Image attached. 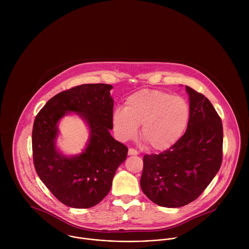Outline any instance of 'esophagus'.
Instances as JSON below:
<instances>
[{"label": "esophagus", "instance_id": "esophagus-1", "mask_svg": "<svg viewBox=\"0 0 249 249\" xmlns=\"http://www.w3.org/2000/svg\"><path fill=\"white\" fill-rule=\"evenodd\" d=\"M128 155L129 156H137V155H139V153L136 150H134V149H129Z\"/></svg>", "mask_w": 249, "mask_h": 249}]
</instances>
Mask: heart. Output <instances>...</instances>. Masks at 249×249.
Returning <instances> with one entry per match:
<instances>
[{"label": "heart", "instance_id": "b5f03b06", "mask_svg": "<svg viewBox=\"0 0 249 249\" xmlns=\"http://www.w3.org/2000/svg\"><path fill=\"white\" fill-rule=\"evenodd\" d=\"M190 116L188 102L168 92L142 89L129 95L124 108L112 113V124L122 141L133 139L140 125L141 137L156 151H165L182 137Z\"/></svg>", "mask_w": 249, "mask_h": 249}]
</instances>
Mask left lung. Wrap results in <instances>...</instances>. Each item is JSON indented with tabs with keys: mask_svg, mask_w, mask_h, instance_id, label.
<instances>
[{
	"mask_svg": "<svg viewBox=\"0 0 249 249\" xmlns=\"http://www.w3.org/2000/svg\"><path fill=\"white\" fill-rule=\"evenodd\" d=\"M190 116L184 135L159 155H145L141 188L159 206L178 208L196 200L223 160V124L210 100L185 87Z\"/></svg>",
	"mask_w": 249,
	"mask_h": 249,
	"instance_id": "8db88e82",
	"label": "left lung"
}]
</instances>
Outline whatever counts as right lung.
Wrapping results in <instances>:
<instances>
[{
	"label": "right lung",
	"instance_id": "right-lung-1",
	"mask_svg": "<svg viewBox=\"0 0 249 249\" xmlns=\"http://www.w3.org/2000/svg\"><path fill=\"white\" fill-rule=\"evenodd\" d=\"M112 86L87 84L64 90L43 106L32 129L33 163L39 178L66 206L87 209L110 191L118 166L128 148L109 133L113 128ZM79 114L87 123L90 138L83 153L62 155L55 148L57 122L67 113Z\"/></svg>",
	"mask_w": 249,
	"mask_h": 249
}]
</instances>
